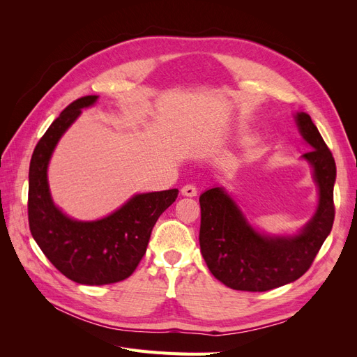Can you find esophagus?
I'll return each mask as SVG.
<instances>
[{
  "label": "esophagus",
  "instance_id": "esophagus-1",
  "mask_svg": "<svg viewBox=\"0 0 357 357\" xmlns=\"http://www.w3.org/2000/svg\"><path fill=\"white\" fill-rule=\"evenodd\" d=\"M197 193H198V190L193 185H186V186L181 188V195L183 197H197Z\"/></svg>",
  "mask_w": 357,
  "mask_h": 357
}]
</instances>
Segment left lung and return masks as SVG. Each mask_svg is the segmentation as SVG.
<instances>
[{"label":"left lung","instance_id":"left-lung-1","mask_svg":"<svg viewBox=\"0 0 357 357\" xmlns=\"http://www.w3.org/2000/svg\"><path fill=\"white\" fill-rule=\"evenodd\" d=\"M295 121L311 150L304 158L312 167L319 188V205L312 219L291 236L259 234L223 188L199 197V245L211 274L235 290L266 291L304 275L331 234L335 205L333 183L337 167L326 143L307 113Z\"/></svg>","mask_w":357,"mask_h":357}]
</instances>
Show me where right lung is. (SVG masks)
<instances>
[{
    "label": "right lung",
    "mask_w": 357,
    "mask_h": 357,
    "mask_svg": "<svg viewBox=\"0 0 357 357\" xmlns=\"http://www.w3.org/2000/svg\"><path fill=\"white\" fill-rule=\"evenodd\" d=\"M98 96L71 102L40 138L29 164L28 220L32 238L59 273L79 284L122 282L142 261L159 215L177 199L178 190L138 193L121 208L93 222L74 220L52 201L47 165L59 138L84 107Z\"/></svg>",
    "instance_id": "right-lung-1"
}]
</instances>
